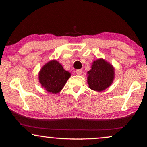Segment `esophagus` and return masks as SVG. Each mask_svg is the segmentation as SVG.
Returning <instances> with one entry per match:
<instances>
[{
    "label": "esophagus",
    "instance_id": "esophagus-1",
    "mask_svg": "<svg viewBox=\"0 0 147 147\" xmlns=\"http://www.w3.org/2000/svg\"><path fill=\"white\" fill-rule=\"evenodd\" d=\"M76 74H78V75H80L82 73V69H78V70H76Z\"/></svg>",
    "mask_w": 147,
    "mask_h": 147
}]
</instances>
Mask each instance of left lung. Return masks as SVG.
<instances>
[{
  "instance_id": "obj_1",
  "label": "left lung",
  "mask_w": 147,
  "mask_h": 147,
  "mask_svg": "<svg viewBox=\"0 0 147 147\" xmlns=\"http://www.w3.org/2000/svg\"><path fill=\"white\" fill-rule=\"evenodd\" d=\"M87 74L89 88L101 92L112 84L115 78V69L109 62L99 58L92 63L91 70Z\"/></svg>"
}]
</instances>
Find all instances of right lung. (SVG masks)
Segmentation results:
<instances>
[{"label":"right lung","instance_id":"obj_1","mask_svg":"<svg viewBox=\"0 0 147 147\" xmlns=\"http://www.w3.org/2000/svg\"><path fill=\"white\" fill-rule=\"evenodd\" d=\"M70 76L71 73L65 70L56 59L45 64L38 74L39 82L42 88L53 94L60 92Z\"/></svg>","mask_w":147,"mask_h":147}]
</instances>
